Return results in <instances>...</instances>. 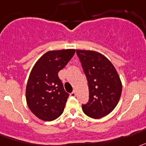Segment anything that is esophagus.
I'll list each match as a JSON object with an SVG mask.
<instances>
[{
    "label": "esophagus",
    "mask_w": 146,
    "mask_h": 146,
    "mask_svg": "<svg viewBox=\"0 0 146 146\" xmlns=\"http://www.w3.org/2000/svg\"><path fill=\"white\" fill-rule=\"evenodd\" d=\"M76 92L75 91H73V92H72L71 93H70V96H72V97H76Z\"/></svg>",
    "instance_id": "obj_1"
}]
</instances>
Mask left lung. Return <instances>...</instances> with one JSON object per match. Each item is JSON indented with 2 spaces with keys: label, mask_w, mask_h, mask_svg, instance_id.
Returning a JSON list of instances; mask_svg holds the SVG:
<instances>
[{
  "label": "left lung",
  "mask_w": 146,
  "mask_h": 146,
  "mask_svg": "<svg viewBox=\"0 0 146 146\" xmlns=\"http://www.w3.org/2000/svg\"><path fill=\"white\" fill-rule=\"evenodd\" d=\"M89 87V101L82 104L84 114L101 118L110 114L120 100L122 84L115 67L106 56L93 50H76Z\"/></svg>",
  "instance_id": "8db88e82"
}]
</instances>
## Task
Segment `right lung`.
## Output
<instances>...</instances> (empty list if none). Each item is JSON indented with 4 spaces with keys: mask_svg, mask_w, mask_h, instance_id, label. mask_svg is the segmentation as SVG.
Returning a JSON list of instances; mask_svg holds the SVG:
<instances>
[{
    "mask_svg": "<svg viewBox=\"0 0 146 146\" xmlns=\"http://www.w3.org/2000/svg\"><path fill=\"white\" fill-rule=\"evenodd\" d=\"M75 52L74 49L50 50L33 67L26 85V98L28 106L38 118L51 121L62 114L69 94L64 90L58 73Z\"/></svg>",
    "mask_w": 146,
    "mask_h": 146,
    "instance_id": "1",
    "label": "right lung"
}]
</instances>
